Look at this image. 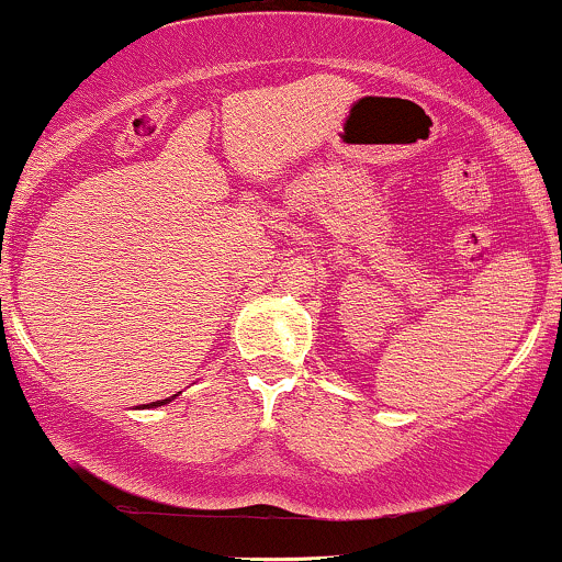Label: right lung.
<instances>
[{
  "instance_id": "1",
  "label": "right lung",
  "mask_w": 562,
  "mask_h": 562,
  "mask_svg": "<svg viewBox=\"0 0 562 562\" xmlns=\"http://www.w3.org/2000/svg\"><path fill=\"white\" fill-rule=\"evenodd\" d=\"M175 398V395H172ZM172 398H164V401H156V403H148V408H156V406H164V403H169Z\"/></svg>"
}]
</instances>
